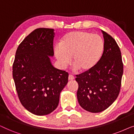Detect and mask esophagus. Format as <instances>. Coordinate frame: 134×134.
Returning <instances> with one entry per match:
<instances>
[{
    "mask_svg": "<svg viewBox=\"0 0 134 134\" xmlns=\"http://www.w3.org/2000/svg\"><path fill=\"white\" fill-rule=\"evenodd\" d=\"M74 76H73L72 74H69V77H68V79L69 80H74Z\"/></svg>",
    "mask_w": 134,
    "mask_h": 134,
    "instance_id": "obj_1",
    "label": "esophagus"
}]
</instances>
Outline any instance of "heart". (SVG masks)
Here are the masks:
<instances>
[{
	"instance_id": "obj_1",
	"label": "heart",
	"mask_w": 134,
	"mask_h": 134,
	"mask_svg": "<svg viewBox=\"0 0 134 134\" xmlns=\"http://www.w3.org/2000/svg\"><path fill=\"white\" fill-rule=\"evenodd\" d=\"M104 43L100 36L85 31L68 33L55 49V55L60 66L65 68L70 63L82 72L90 70L99 61Z\"/></svg>"
}]
</instances>
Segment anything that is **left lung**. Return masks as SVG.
Wrapping results in <instances>:
<instances>
[{"instance_id": "left-lung-1", "label": "left lung", "mask_w": 134, "mask_h": 134, "mask_svg": "<svg viewBox=\"0 0 134 134\" xmlns=\"http://www.w3.org/2000/svg\"><path fill=\"white\" fill-rule=\"evenodd\" d=\"M104 52L94 68L79 75L77 96L80 105L92 113L110 107L118 98L123 74L121 53L112 36L102 31Z\"/></svg>"}]
</instances>
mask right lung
<instances>
[{"label":"right lung","instance_id":"add662e5","mask_svg":"<svg viewBox=\"0 0 134 134\" xmlns=\"http://www.w3.org/2000/svg\"><path fill=\"white\" fill-rule=\"evenodd\" d=\"M54 29L38 28L20 43L13 64V77L19 99L33 114L48 115L57 107L68 73L54 68Z\"/></svg>","mask_w":134,"mask_h":134}]
</instances>
